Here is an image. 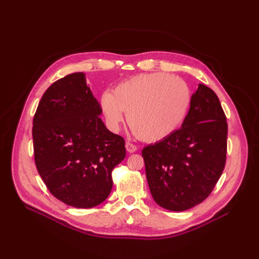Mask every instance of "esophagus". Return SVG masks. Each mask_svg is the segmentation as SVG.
Masks as SVG:
<instances>
[{"mask_svg": "<svg viewBox=\"0 0 259 259\" xmlns=\"http://www.w3.org/2000/svg\"><path fill=\"white\" fill-rule=\"evenodd\" d=\"M126 150L129 152V153H133L138 150V147L135 146L134 144L130 143V142H127L126 143Z\"/></svg>", "mask_w": 259, "mask_h": 259, "instance_id": "esophagus-1", "label": "esophagus"}]
</instances>
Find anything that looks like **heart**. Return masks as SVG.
<instances>
[{
	"label": "heart",
	"mask_w": 259,
	"mask_h": 259,
	"mask_svg": "<svg viewBox=\"0 0 259 259\" xmlns=\"http://www.w3.org/2000/svg\"><path fill=\"white\" fill-rule=\"evenodd\" d=\"M190 91L184 81L167 73H144L104 91L100 107L107 127L118 131L127 121L139 140L156 143L167 139L185 119Z\"/></svg>",
	"instance_id": "heart-1"
}]
</instances>
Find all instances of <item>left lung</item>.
Here are the masks:
<instances>
[{
    "label": "left lung",
    "instance_id": "1",
    "mask_svg": "<svg viewBox=\"0 0 259 259\" xmlns=\"http://www.w3.org/2000/svg\"><path fill=\"white\" fill-rule=\"evenodd\" d=\"M227 134L219 98L198 84L181 129L142 151L148 185L158 206L185 211L210 195L225 168Z\"/></svg>",
    "mask_w": 259,
    "mask_h": 259
}]
</instances>
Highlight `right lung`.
I'll list each match as a JSON object with an SVG mask.
<instances>
[{"mask_svg": "<svg viewBox=\"0 0 259 259\" xmlns=\"http://www.w3.org/2000/svg\"><path fill=\"white\" fill-rule=\"evenodd\" d=\"M83 72L68 74L43 94L33 117L34 160L50 193L87 209L111 192L113 168L126 156L125 141L109 131Z\"/></svg>", "mask_w": 259, "mask_h": 259, "instance_id": "obj_1", "label": "right lung"}]
</instances>
